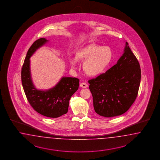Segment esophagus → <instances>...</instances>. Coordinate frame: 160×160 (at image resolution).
<instances>
[{"instance_id":"34e87169","label":"esophagus","mask_w":160,"mask_h":160,"mask_svg":"<svg viewBox=\"0 0 160 160\" xmlns=\"http://www.w3.org/2000/svg\"><path fill=\"white\" fill-rule=\"evenodd\" d=\"M80 86L82 88H87L88 87V85H87L86 82H82L80 84Z\"/></svg>"}]
</instances>
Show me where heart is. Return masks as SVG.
Listing matches in <instances>:
<instances>
[{
  "label": "heart",
  "instance_id": "1",
  "mask_svg": "<svg viewBox=\"0 0 160 160\" xmlns=\"http://www.w3.org/2000/svg\"><path fill=\"white\" fill-rule=\"evenodd\" d=\"M113 52L108 46L88 44L78 49L75 54V59L84 62L82 68L84 73L90 76H97L103 73L112 62ZM72 66L76 67V61H71Z\"/></svg>",
  "mask_w": 160,
  "mask_h": 160
}]
</instances>
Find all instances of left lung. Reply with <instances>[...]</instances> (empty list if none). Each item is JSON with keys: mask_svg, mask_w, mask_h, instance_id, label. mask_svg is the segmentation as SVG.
I'll return each instance as SVG.
<instances>
[{"mask_svg": "<svg viewBox=\"0 0 160 160\" xmlns=\"http://www.w3.org/2000/svg\"><path fill=\"white\" fill-rule=\"evenodd\" d=\"M140 81V64L126 42L124 53L116 64L88 80L95 112L106 117L126 112L136 100Z\"/></svg>", "mask_w": 160, "mask_h": 160, "instance_id": "1", "label": "left lung"}]
</instances>
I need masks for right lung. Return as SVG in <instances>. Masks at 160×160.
I'll use <instances>...</instances> for the list:
<instances>
[{
  "label": "right lung",
  "instance_id": "add662e5",
  "mask_svg": "<svg viewBox=\"0 0 160 160\" xmlns=\"http://www.w3.org/2000/svg\"><path fill=\"white\" fill-rule=\"evenodd\" d=\"M48 42L45 38H40L30 46L22 68L21 78L26 96L34 110L44 116L57 118L68 112L69 100L78 88L79 79L63 77L54 87L48 90L35 88L31 78L30 58Z\"/></svg>",
  "mask_w": 160,
  "mask_h": 160
}]
</instances>
